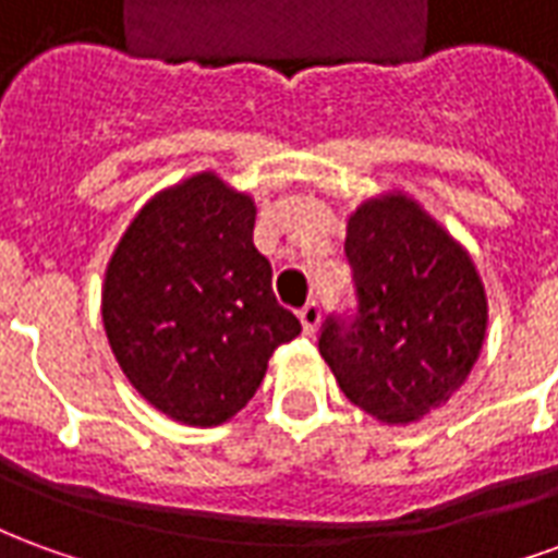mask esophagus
<instances>
[{
  "label": "esophagus",
  "mask_w": 558,
  "mask_h": 558,
  "mask_svg": "<svg viewBox=\"0 0 558 558\" xmlns=\"http://www.w3.org/2000/svg\"><path fill=\"white\" fill-rule=\"evenodd\" d=\"M299 319H302V328L304 335H316V328H319V319H323V307H319V302H307L299 311Z\"/></svg>",
  "instance_id": "34e87169"
}]
</instances>
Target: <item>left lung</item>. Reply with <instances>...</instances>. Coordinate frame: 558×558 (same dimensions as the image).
Here are the masks:
<instances>
[{"label":"left lung","mask_w":558,"mask_h":558,"mask_svg":"<svg viewBox=\"0 0 558 558\" xmlns=\"http://www.w3.org/2000/svg\"><path fill=\"white\" fill-rule=\"evenodd\" d=\"M359 307L328 316L319 352L340 391L386 424L448 403L478 362L487 295L466 247L412 196L383 194L347 223Z\"/></svg>","instance_id":"obj_1"}]
</instances>
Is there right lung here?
Here are the masks:
<instances>
[{"mask_svg": "<svg viewBox=\"0 0 558 558\" xmlns=\"http://www.w3.org/2000/svg\"><path fill=\"white\" fill-rule=\"evenodd\" d=\"M254 199L196 172L140 208L107 263L101 316L128 383L172 421L215 427L302 331L254 244Z\"/></svg>", "mask_w": 558, "mask_h": 558, "instance_id": "add662e5", "label": "right lung"}]
</instances>
